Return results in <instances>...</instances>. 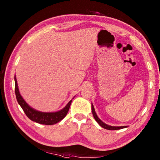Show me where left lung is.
Masks as SVG:
<instances>
[{"label": "left lung", "mask_w": 160, "mask_h": 160, "mask_svg": "<svg viewBox=\"0 0 160 160\" xmlns=\"http://www.w3.org/2000/svg\"><path fill=\"white\" fill-rule=\"evenodd\" d=\"M91 109H92V113H93V117L95 118V120H96V122H98V124H99L102 127L105 128V129H107V130H118V129H122V128H126L127 127V126H124V127H112V126H109V125H107L105 123H104L103 122H102L99 118H98V117L97 116V115L96 113V111H95V109H94V107L93 106V104L91 105Z\"/></svg>", "instance_id": "obj_1"}]
</instances>
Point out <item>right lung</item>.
<instances>
[{"mask_svg":"<svg viewBox=\"0 0 160 160\" xmlns=\"http://www.w3.org/2000/svg\"><path fill=\"white\" fill-rule=\"evenodd\" d=\"M14 80L15 93L17 101H18L20 106L22 107V110L25 112L27 116H28L30 120L39 124L45 125H52L58 123V122L62 120V119L66 116L68 111H69L72 100H70L67 106L60 111L54 112V113H44V112L36 111L32 108L31 107H29V105L26 103V102L23 100V98L20 96L19 92L16 76L14 78Z\"/></svg>","mask_w":160,"mask_h":160,"instance_id":"add662e5","label":"right lung"}]
</instances>
